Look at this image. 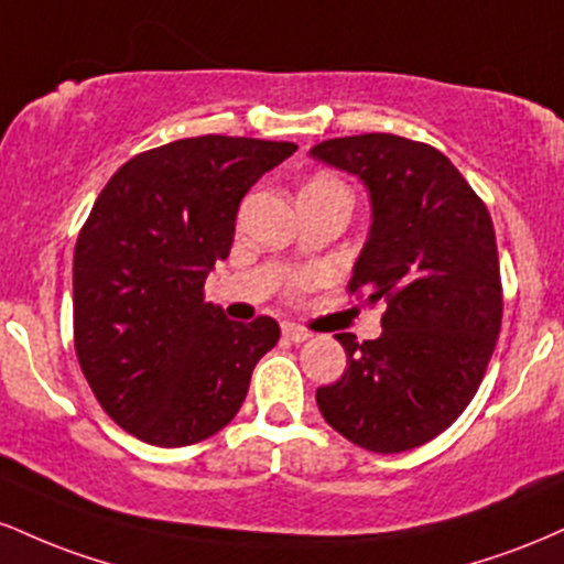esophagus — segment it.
Segmentation results:
<instances>
[{
	"mask_svg": "<svg viewBox=\"0 0 564 564\" xmlns=\"http://www.w3.org/2000/svg\"><path fill=\"white\" fill-rule=\"evenodd\" d=\"M281 332H283V336H286L289 341H294V345H300V341H307L310 336H313V334L307 332V328L296 326V323H283Z\"/></svg>",
	"mask_w": 564,
	"mask_h": 564,
	"instance_id": "34e87169",
	"label": "esophagus"
}]
</instances>
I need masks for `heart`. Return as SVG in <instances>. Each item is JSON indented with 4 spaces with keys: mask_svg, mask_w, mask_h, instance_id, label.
Wrapping results in <instances>:
<instances>
[{
    "mask_svg": "<svg viewBox=\"0 0 564 564\" xmlns=\"http://www.w3.org/2000/svg\"><path fill=\"white\" fill-rule=\"evenodd\" d=\"M310 185H339V183H336V180H328V177H318V180H313ZM310 281H313V275H302L300 281H296V286H307Z\"/></svg>",
    "mask_w": 564,
    "mask_h": 564,
    "instance_id": "b5f03b06",
    "label": "heart"
}]
</instances>
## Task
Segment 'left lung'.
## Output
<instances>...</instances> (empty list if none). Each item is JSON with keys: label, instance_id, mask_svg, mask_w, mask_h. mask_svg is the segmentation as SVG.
<instances>
[{"label": "left lung", "instance_id": "left-lung-1", "mask_svg": "<svg viewBox=\"0 0 564 564\" xmlns=\"http://www.w3.org/2000/svg\"><path fill=\"white\" fill-rule=\"evenodd\" d=\"M310 156L368 191L371 230L349 291L387 304L377 339L336 334L347 371L315 400L360 448H419L469 405L496 349L503 300L494 223L462 172L424 142L355 134L318 142Z\"/></svg>", "mask_w": 564, "mask_h": 564}]
</instances>
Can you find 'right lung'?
Wrapping results in <instances>:
<instances>
[{"label":"right lung","mask_w":564,"mask_h":564,"mask_svg":"<svg viewBox=\"0 0 564 564\" xmlns=\"http://www.w3.org/2000/svg\"><path fill=\"white\" fill-rule=\"evenodd\" d=\"M294 142L204 134L129 159L97 196L74 251L76 358L121 430L183 448L223 430L281 328L204 302L249 187Z\"/></svg>","instance_id":"right-lung-1"}]
</instances>
